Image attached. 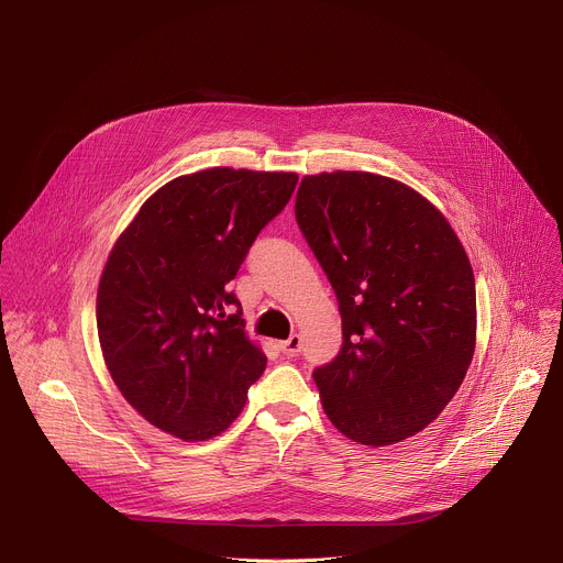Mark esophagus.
Returning <instances> with one entry per match:
<instances>
[{
  "label": "esophagus",
  "mask_w": 563,
  "mask_h": 563,
  "mask_svg": "<svg viewBox=\"0 0 563 563\" xmlns=\"http://www.w3.org/2000/svg\"><path fill=\"white\" fill-rule=\"evenodd\" d=\"M300 336L298 334H291L287 341H278V350L285 354V356H289V358H294V356H298V352H300Z\"/></svg>",
  "instance_id": "esophagus-1"
}]
</instances>
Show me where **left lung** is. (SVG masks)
<instances>
[{"label": "left lung", "mask_w": 563, "mask_h": 563, "mask_svg": "<svg viewBox=\"0 0 563 563\" xmlns=\"http://www.w3.org/2000/svg\"><path fill=\"white\" fill-rule=\"evenodd\" d=\"M296 220L343 318L339 356L313 372L325 415L372 448L415 437L450 404L476 347L459 235L426 196L369 172L305 176Z\"/></svg>", "instance_id": "8db88e82"}]
</instances>
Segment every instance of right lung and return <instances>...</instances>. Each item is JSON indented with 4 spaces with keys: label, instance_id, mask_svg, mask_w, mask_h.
I'll return each instance as SVG.
<instances>
[{
    "label": "right lung",
    "instance_id": "add662e5",
    "mask_svg": "<svg viewBox=\"0 0 563 563\" xmlns=\"http://www.w3.org/2000/svg\"><path fill=\"white\" fill-rule=\"evenodd\" d=\"M294 172L213 167L174 178L118 235L98 285V339L126 404L183 441L224 432L267 356L227 289Z\"/></svg>",
    "mask_w": 563,
    "mask_h": 563
}]
</instances>
